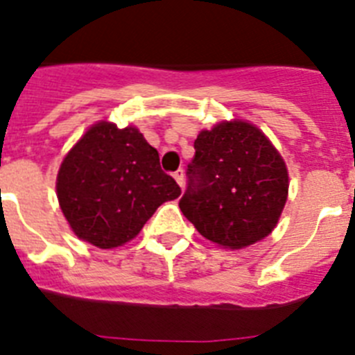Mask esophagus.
<instances>
[{
	"label": "esophagus",
	"instance_id": "34e87169",
	"mask_svg": "<svg viewBox=\"0 0 355 355\" xmlns=\"http://www.w3.org/2000/svg\"><path fill=\"white\" fill-rule=\"evenodd\" d=\"M174 180L178 181V184H180L181 188H183V184H184V171H183V168H180V171L174 172Z\"/></svg>",
	"mask_w": 355,
	"mask_h": 355
}]
</instances>
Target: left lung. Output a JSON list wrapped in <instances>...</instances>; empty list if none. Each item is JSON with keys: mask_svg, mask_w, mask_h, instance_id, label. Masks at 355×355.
Instances as JSON below:
<instances>
[{"mask_svg": "<svg viewBox=\"0 0 355 355\" xmlns=\"http://www.w3.org/2000/svg\"><path fill=\"white\" fill-rule=\"evenodd\" d=\"M180 208L208 240L229 249L272 233L288 197V171L270 140L249 122L200 131Z\"/></svg>", "mask_w": 355, "mask_h": 355, "instance_id": "obj_1", "label": "left lung"}]
</instances>
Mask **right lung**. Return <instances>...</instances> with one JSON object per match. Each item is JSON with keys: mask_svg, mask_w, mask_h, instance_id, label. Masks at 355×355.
<instances>
[{"mask_svg": "<svg viewBox=\"0 0 355 355\" xmlns=\"http://www.w3.org/2000/svg\"><path fill=\"white\" fill-rule=\"evenodd\" d=\"M56 196L76 236L112 249L137 236L181 188L162 171L158 150L137 128L99 122L62 162Z\"/></svg>", "mask_w": 355, "mask_h": 355, "instance_id": "add662e5", "label": "right lung"}]
</instances>
